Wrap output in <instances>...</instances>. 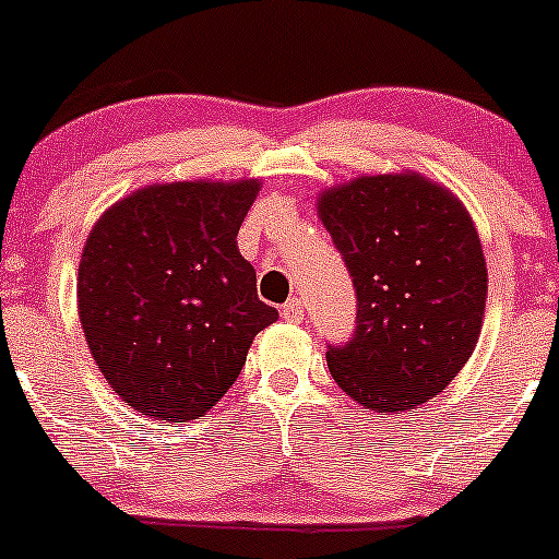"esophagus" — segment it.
<instances>
[{
	"label": "esophagus",
	"mask_w": 559,
	"mask_h": 559,
	"mask_svg": "<svg viewBox=\"0 0 559 559\" xmlns=\"http://www.w3.org/2000/svg\"><path fill=\"white\" fill-rule=\"evenodd\" d=\"M281 318L288 320V323H301L305 318V307H301L299 299H288L284 307H281Z\"/></svg>",
	"instance_id": "34e87169"
}]
</instances>
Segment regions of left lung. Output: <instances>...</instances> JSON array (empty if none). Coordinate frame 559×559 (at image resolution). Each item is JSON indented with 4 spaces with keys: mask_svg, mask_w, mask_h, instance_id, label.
Listing matches in <instances>:
<instances>
[{
    "mask_svg": "<svg viewBox=\"0 0 559 559\" xmlns=\"http://www.w3.org/2000/svg\"><path fill=\"white\" fill-rule=\"evenodd\" d=\"M318 217L357 292V329L325 360L370 413L433 400L471 360L484 325V247L465 204L423 173H376L318 194Z\"/></svg>",
    "mask_w": 559,
    "mask_h": 559,
    "instance_id": "8db88e82",
    "label": "left lung"
}]
</instances>
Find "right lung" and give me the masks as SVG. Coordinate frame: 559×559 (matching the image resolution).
Masks as SVG:
<instances>
[{
  "mask_svg": "<svg viewBox=\"0 0 559 559\" xmlns=\"http://www.w3.org/2000/svg\"><path fill=\"white\" fill-rule=\"evenodd\" d=\"M258 194L260 178L152 183L88 230L83 336L110 389L146 418L207 415L239 378L252 338L278 320L236 243Z\"/></svg>",
  "mask_w": 559,
  "mask_h": 559,
  "instance_id": "add662e5",
  "label": "right lung"
}]
</instances>
